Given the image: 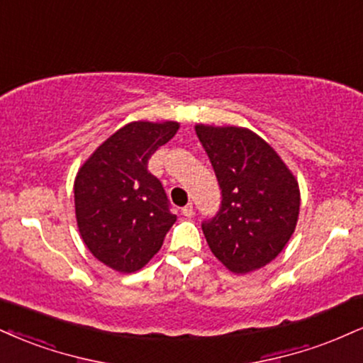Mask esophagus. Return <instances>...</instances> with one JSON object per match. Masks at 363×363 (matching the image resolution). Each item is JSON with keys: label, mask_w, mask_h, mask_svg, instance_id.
<instances>
[{"label": "esophagus", "mask_w": 363, "mask_h": 363, "mask_svg": "<svg viewBox=\"0 0 363 363\" xmlns=\"http://www.w3.org/2000/svg\"><path fill=\"white\" fill-rule=\"evenodd\" d=\"M182 215H184L186 218H191L194 215V209H193V204H186L184 208H182Z\"/></svg>", "instance_id": "esophagus-1"}]
</instances>
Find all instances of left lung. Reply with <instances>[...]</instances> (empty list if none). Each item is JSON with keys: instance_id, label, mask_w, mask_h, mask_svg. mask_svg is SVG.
<instances>
[{"instance_id": "left-lung-1", "label": "left lung", "mask_w": 363, "mask_h": 363, "mask_svg": "<svg viewBox=\"0 0 363 363\" xmlns=\"http://www.w3.org/2000/svg\"><path fill=\"white\" fill-rule=\"evenodd\" d=\"M196 135L221 187L220 211L203 223L213 255L235 274L264 267L298 225V179L252 130L198 123Z\"/></svg>"}]
</instances>
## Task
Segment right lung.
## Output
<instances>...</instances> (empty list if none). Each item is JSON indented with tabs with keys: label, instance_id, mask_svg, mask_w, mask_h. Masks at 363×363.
Masks as SVG:
<instances>
[{
	"label": "right lung",
	"instance_id": "right-lung-1",
	"mask_svg": "<svg viewBox=\"0 0 363 363\" xmlns=\"http://www.w3.org/2000/svg\"><path fill=\"white\" fill-rule=\"evenodd\" d=\"M177 130V121H132L77 170V228L87 250L113 270L130 274L145 267L177 220L162 184L147 169L152 154Z\"/></svg>",
	"mask_w": 363,
	"mask_h": 363
}]
</instances>
